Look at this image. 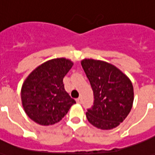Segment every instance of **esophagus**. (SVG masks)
<instances>
[{
  "label": "esophagus",
  "instance_id": "34e87169",
  "mask_svg": "<svg viewBox=\"0 0 155 155\" xmlns=\"http://www.w3.org/2000/svg\"><path fill=\"white\" fill-rule=\"evenodd\" d=\"M81 100H82V98H78L77 99H76V102H77L78 104H81Z\"/></svg>",
  "mask_w": 155,
  "mask_h": 155
}]
</instances>
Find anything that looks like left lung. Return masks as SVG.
I'll return each instance as SVG.
<instances>
[{
    "instance_id": "1",
    "label": "left lung",
    "mask_w": 155,
    "mask_h": 155,
    "mask_svg": "<svg viewBox=\"0 0 155 155\" xmlns=\"http://www.w3.org/2000/svg\"><path fill=\"white\" fill-rule=\"evenodd\" d=\"M81 65L94 92V105L86 117L101 130L120 125L130 112L134 90L130 79L118 68L104 61L84 59Z\"/></svg>"
}]
</instances>
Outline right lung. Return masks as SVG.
Segmentation results:
<instances>
[{"mask_svg":"<svg viewBox=\"0 0 155 155\" xmlns=\"http://www.w3.org/2000/svg\"><path fill=\"white\" fill-rule=\"evenodd\" d=\"M72 66L69 59L56 58L42 63L26 78L21 89V101L31 120L42 126L53 125L75 104L63 84V78Z\"/></svg>","mask_w":155,"mask_h":155,"instance_id":"add662e5","label":"right lung"}]
</instances>
